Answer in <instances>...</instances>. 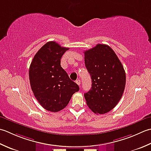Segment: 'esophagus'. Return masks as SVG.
<instances>
[{
  "label": "esophagus",
  "mask_w": 151,
  "mask_h": 151,
  "mask_svg": "<svg viewBox=\"0 0 151 151\" xmlns=\"http://www.w3.org/2000/svg\"><path fill=\"white\" fill-rule=\"evenodd\" d=\"M76 83L78 85H80V84H81V80H80V79H77L76 81Z\"/></svg>",
  "instance_id": "34e87169"
}]
</instances>
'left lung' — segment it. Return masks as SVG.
<instances>
[{"instance_id":"left-lung-1","label":"left lung","mask_w":151,"mask_h":151,"mask_svg":"<svg viewBox=\"0 0 151 151\" xmlns=\"http://www.w3.org/2000/svg\"><path fill=\"white\" fill-rule=\"evenodd\" d=\"M84 53L85 66L92 79L91 90L84 94L86 102L94 113L104 114L121 100L126 85L125 71L109 45L97 44Z\"/></svg>"}]
</instances>
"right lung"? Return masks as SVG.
<instances>
[{"instance_id": "1", "label": "right lung", "mask_w": 151, "mask_h": 151, "mask_svg": "<svg viewBox=\"0 0 151 151\" xmlns=\"http://www.w3.org/2000/svg\"><path fill=\"white\" fill-rule=\"evenodd\" d=\"M69 48L49 42L35 55L29 68L30 87L40 104L46 110L63 109L79 90L60 66V58Z\"/></svg>"}]
</instances>
